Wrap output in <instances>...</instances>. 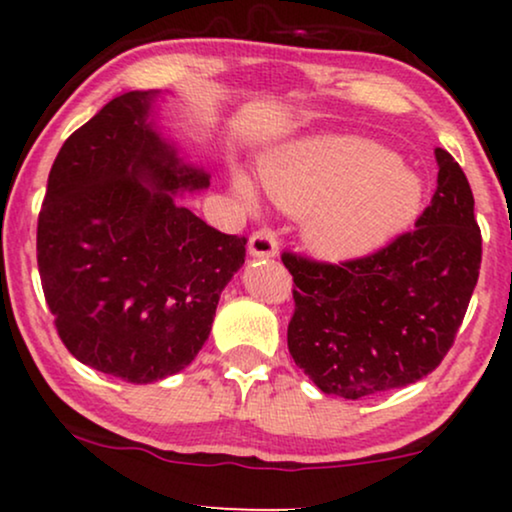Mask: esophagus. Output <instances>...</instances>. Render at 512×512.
Masks as SVG:
<instances>
[{
	"instance_id": "34e87169",
	"label": "esophagus",
	"mask_w": 512,
	"mask_h": 512,
	"mask_svg": "<svg viewBox=\"0 0 512 512\" xmlns=\"http://www.w3.org/2000/svg\"><path fill=\"white\" fill-rule=\"evenodd\" d=\"M277 251H279L277 235L272 233L270 228L256 230V233L249 237V256H254V258H275Z\"/></svg>"
}]
</instances>
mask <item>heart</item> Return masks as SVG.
Returning <instances> with one entry per match:
<instances>
[{
    "label": "heart",
    "mask_w": 512,
    "mask_h": 512,
    "mask_svg": "<svg viewBox=\"0 0 512 512\" xmlns=\"http://www.w3.org/2000/svg\"><path fill=\"white\" fill-rule=\"evenodd\" d=\"M263 186L289 214L303 216V240L321 261L370 256L417 219L424 181L387 146L356 135L310 137L272 156ZM233 191L254 209L258 193L244 172Z\"/></svg>",
    "instance_id": "obj_1"
}]
</instances>
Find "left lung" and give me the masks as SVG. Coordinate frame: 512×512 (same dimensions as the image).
Listing matches in <instances>:
<instances>
[{"label": "left lung", "mask_w": 512, "mask_h": 512, "mask_svg": "<svg viewBox=\"0 0 512 512\" xmlns=\"http://www.w3.org/2000/svg\"><path fill=\"white\" fill-rule=\"evenodd\" d=\"M438 186L412 233L340 265L284 254L293 275L289 352L349 401L408 387L450 352L478 284L482 237L468 179L436 149Z\"/></svg>", "instance_id": "left-lung-1"}]
</instances>
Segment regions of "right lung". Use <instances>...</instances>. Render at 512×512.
Instances as JSON below:
<instances>
[{
	"mask_svg": "<svg viewBox=\"0 0 512 512\" xmlns=\"http://www.w3.org/2000/svg\"><path fill=\"white\" fill-rule=\"evenodd\" d=\"M158 97L118 95L69 135L37 226L41 286L65 347L132 384L195 359L247 244L179 202L209 188V174L158 128Z\"/></svg>",
	"mask_w": 512,
	"mask_h": 512,
	"instance_id": "add662e5",
	"label": "right lung"
}]
</instances>
